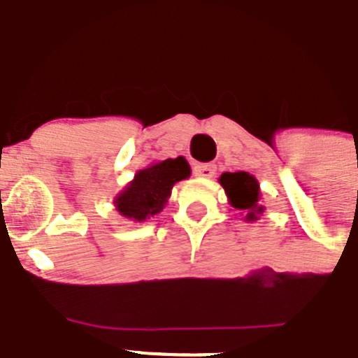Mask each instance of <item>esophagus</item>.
<instances>
[{"label": "esophagus", "instance_id": "esophagus-1", "mask_svg": "<svg viewBox=\"0 0 358 358\" xmlns=\"http://www.w3.org/2000/svg\"><path fill=\"white\" fill-rule=\"evenodd\" d=\"M215 175V166L212 164H196L194 166V176L198 178H212Z\"/></svg>", "mask_w": 358, "mask_h": 358}]
</instances>
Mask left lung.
I'll return each instance as SVG.
<instances>
[{
  "label": "left lung",
  "instance_id": "1",
  "mask_svg": "<svg viewBox=\"0 0 358 358\" xmlns=\"http://www.w3.org/2000/svg\"><path fill=\"white\" fill-rule=\"evenodd\" d=\"M219 183L223 185L231 207L243 212L244 221H259L266 207L260 201V183L255 176L246 171L223 173L219 176Z\"/></svg>",
  "mask_w": 358,
  "mask_h": 358
}]
</instances>
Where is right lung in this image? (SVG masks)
Masks as SVG:
<instances>
[{
  "mask_svg": "<svg viewBox=\"0 0 358 358\" xmlns=\"http://www.w3.org/2000/svg\"><path fill=\"white\" fill-rule=\"evenodd\" d=\"M191 176L183 157L160 160L135 173L134 180L114 198V207L123 217L143 223L164 210L176 182Z\"/></svg>",
  "mask_w": 358,
  "mask_h": 358,
  "instance_id": "obj_1",
  "label": "right lung"
}]
</instances>
